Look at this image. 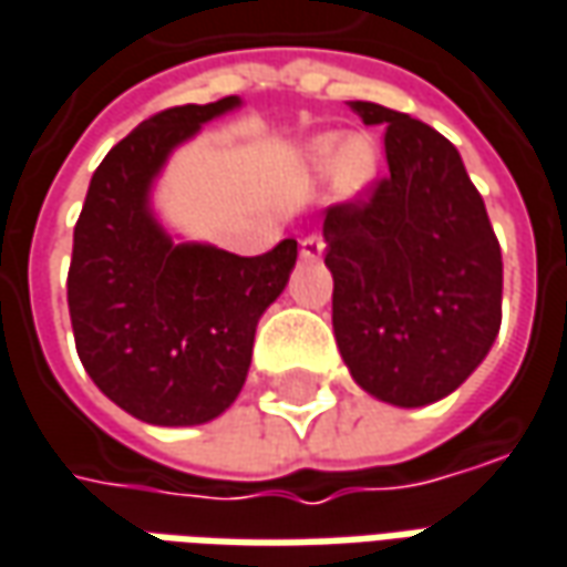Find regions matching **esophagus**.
Masks as SVG:
<instances>
[{
    "mask_svg": "<svg viewBox=\"0 0 567 567\" xmlns=\"http://www.w3.org/2000/svg\"><path fill=\"white\" fill-rule=\"evenodd\" d=\"M322 250H326V245H322L320 235H307V238L301 241V257L303 260H310V264H313V260H320Z\"/></svg>",
    "mask_w": 567,
    "mask_h": 567,
    "instance_id": "34e87169",
    "label": "esophagus"
}]
</instances>
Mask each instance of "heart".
I'll list each match as a JSON object with an SVG mask.
<instances>
[{"label": "heart", "mask_w": 567, "mask_h": 567, "mask_svg": "<svg viewBox=\"0 0 567 567\" xmlns=\"http://www.w3.org/2000/svg\"><path fill=\"white\" fill-rule=\"evenodd\" d=\"M303 166L317 175L329 172L332 190L342 200H361L363 194L377 185L380 153L373 147V141L363 134H351L344 141L339 134H320L303 144Z\"/></svg>", "instance_id": "1"}]
</instances>
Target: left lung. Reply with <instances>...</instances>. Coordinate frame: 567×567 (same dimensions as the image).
Here are the masks:
<instances>
[{"label":"left lung","mask_w":567,"mask_h":567,"mask_svg":"<svg viewBox=\"0 0 567 567\" xmlns=\"http://www.w3.org/2000/svg\"><path fill=\"white\" fill-rule=\"evenodd\" d=\"M385 125L389 175L367 200L326 209L332 329L351 380L395 408L445 399L502 322V250L461 153L440 131L354 100Z\"/></svg>","instance_id":"left-lung-1"}]
</instances>
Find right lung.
Instances as JSON below:
<instances>
[{
    "label": "right lung",
    "mask_w": 567,
    "mask_h": 567,
    "mask_svg": "<svg viewBox=\"0 0 567 567\" xmlns=\"http://www.w3.org/2000/svg\"><path fill=\"white\" fill-rule=\"evenodd\" d=\"M241 96L175 106L134 127L93 172L74 225L69 313L96 389L153 426H200L241 395L254 332L288 285L298 241L238 257L175 235L153 206L168 156Z\"/></svg>",
    "instance_id": "1"
}]
</instances>
